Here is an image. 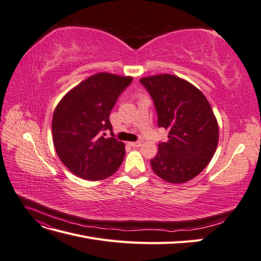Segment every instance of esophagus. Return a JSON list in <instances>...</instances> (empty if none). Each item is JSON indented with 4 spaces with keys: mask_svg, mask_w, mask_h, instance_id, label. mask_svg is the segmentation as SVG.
I'll use <instances>...</instances> for the list:
<instances>
[{
    "mask_svg": "<svg viewBox=\"0 0 261 261\" xmlns=\"http://www.w3.org/2000/svg\"><path fill=\"white\" fill-rule=\"evenodd\" d=\"M129 145L134 148H137V147L141 146V141H134V143H129Z\"/></svg>",
    "mask_w": 261,
    "mask_h": 261,
    "instance_id": "esophagus-1",
    "label": "esophagus"
}]
</instances>
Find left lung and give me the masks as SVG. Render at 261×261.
Listing matches in <instances>:
<instances>
[{
  "mask_svg": "<svg viewBox=\"0 0 261 261\" xmlns=\"http://www.w3.org/2000/svg\"><path fill=\"white\" fill-rule=\"evenodd\" d=\"M152 98L158 126L169 129L150 164L155 174L172 184L191 180L207 167L219 141V126L210 103L194 85L161 74L139 81Z\"/></svg>",
  "mask_w": 261,
  "mask_h": 261,
  "instance_id": "obj_1",
  "label": "left lung"
}]
</instances>
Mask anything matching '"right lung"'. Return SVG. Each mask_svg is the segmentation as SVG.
I'll list each match as a JSON object with an SVG mask.
<instances>
[{
	"label": "right lung",
	"mask_w": 261,
	"mask_h": 261,
	"mask_svg": "<svg viewBox=\"0 0 261 261\" xmlns=\"http://www.w3.org/2000/svg\"><path fill=\"white\" fill-rule=\"evenodd\" d=\"M129 76L98 73L68 91L55 108L52 135L55 151L78 177L100 180L113 175L125 155V145L113 137L110 112L132 83Z\"/></svg>",
	"instance_id": "right-lung-1"
}]
</instances>
